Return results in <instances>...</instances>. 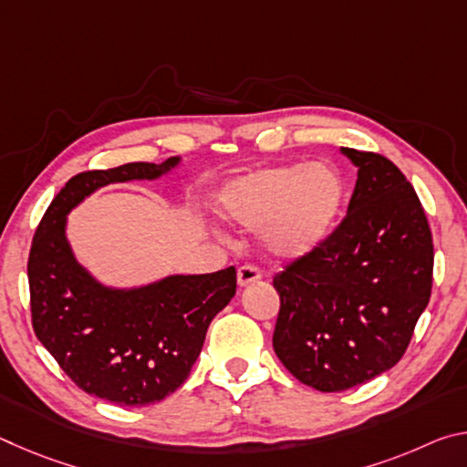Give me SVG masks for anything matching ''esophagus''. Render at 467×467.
<instances>
[{"label": "esophagus", "instance_id": "esophagus-1", "mask_svg": "<svg viewBox=\"0 0 467 467\" xmlns=\"http://www.w3.org/2000/svg\"><path fill=\"white\" fill-rule=\"evenodd\" d=\"M262 280V272L257 270L255 265H243L239 267V272H236V282H239V286H249V284Z\"/></svg>", "mask_w": 467, "mask_h": 467}]
</instances>
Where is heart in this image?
I'll return each instance as SVG.
<instances>
[{"label":"heart","instance_id":"b5f03b06","mask_svg":"<svg viewBox=\"0 0 467 467\" xmlns=\"http://www.w3.org/2000/svg\"><path fill=\"white\" fill-rule=\"evenodd\" d=\"M346 195V179L334 164L295 162L231 181L218 195V208L236 226L262 228L267 255L292 262L329 239Z\"/></svg>","mask_w":467,"mask_h":467}]
</instances>
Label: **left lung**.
I'll return each mask as SVG.
<instances>
[{
    "label": "left lung",
    "mask_w": 467,
    "mask_h": 467,
    "mask_svg": "<svg viewBox=\"0 0 467 467\" xmlns=\"http://www.w3.org/2000/svg\"><path fill=\"white\" fill-rule=\"evenodd\" d=\"M358 169L348 216L274 278V352L300 383L346 391L404 357L432 286V236L414 187L391 161L342 148Z\"/></svg>",
    "instance_id": "8db88e82"
}]
</instances>
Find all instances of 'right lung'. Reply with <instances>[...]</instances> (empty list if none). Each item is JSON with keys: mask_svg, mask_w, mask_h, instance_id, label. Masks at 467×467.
I'll list each match as a JSON object with an SVG mask.
<instances>
[{"mask_svg": "<svg viewBox=\"0 0 467 467\" xmlns=\"http://www.w3.org/2000/svg\"><path fill=\"white\" fill-rule=\"evenodd\" d=\"M179 164L181 156H172L161 164L80 172L55 195L30 249L36 337L80 389L117 406L156 404L183 385L210 321L234 296L236 272L171 274L140 286H113L78 262L67 216L102 187L156 181Z\"/></svg>", "mask_w": 467, "mask_h": 467, "instance_id": "right-lung-1", "label": "right lung"}]
</instances>
